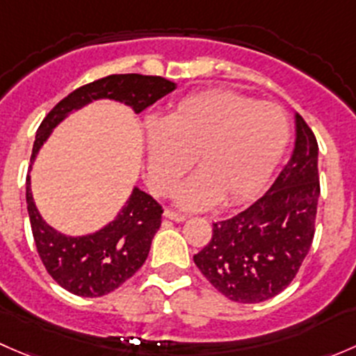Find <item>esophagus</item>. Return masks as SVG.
<instances>
[{"label": "esophagus", "instance_id": "esophagus-1", "mask_svg": "<svg viewBox=\"0 0 356 356\" xmlns=\"http://www.w3.org/2000/svg\"><path fill=\"white\" fill-rule=\"evenodd\" d=\"M163 217L168 218V220H174V222H184L186 220V215L177 213V211H174V210H168V208L163 211Z\"/></svg>", "mask_w": 356, "mask_h": 356}]
</instances>
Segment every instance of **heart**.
<instances>
[{
  "mask_svg": "<svg viewBox=\"0 0 356 356\" xmlns=\"http://www.w3.org/2000/svg\"><path fill=\"white\" fill-rule=\"evenodd\" d=\"M148 181L158 195L177 193V203L201 210L224 201L236 204L257 195L289 141V120L275 103L231 89H208L179 99L163 120L146 122Z\"/></svg>",
  "mask_w": 356,
  "mask_h": 356,
  "instance_id": "1",
  "label": "heart"
}]
</instances>
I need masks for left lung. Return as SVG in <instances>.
Listing matches in <instances>:
<instances>
[{
  "label": "left lung",
  "instance_id": "8db88e82",
  "mask_svg": "<svg viewBox=\"0 0 356 356\" xmlns=\"http://www.w3.org/2000/svg\"><path fill=\"white\" fill-rule=\"evenodd\" d=\"M293 155L267 193L246 210L215 222L195 264L211 286L238 303H260L296 277L315 234L321 196L318 145L300 113Z\"/></svg>",
  "mask_w": 356,
  "mask_h": 356
}]
</instances>
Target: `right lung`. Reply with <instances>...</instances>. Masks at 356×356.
Here are the masks:
<instances>
[{"label": "right lung", "mask_w": 356, "mask_h": 356, "mask_svg": "<svg viewBox=\"0 0 356 356\" xmlns=\"http://www.w3.org/2000/svg\"><path fill=\"white\" fill-rule=\"evenodd\" d=\"M175 89L174 82L158 75L115 74L72 91L53 106L41 122L32 146L31 167L53 129L74 110L95 99H115L141 113L149 105ZM25 200L35 248L48 274L72 294L84 298L105 296L131 279L146 261L153 236L160 229V204L141 189H132L131 198L117 217L88 236H65L46 224L35 208L27 174Z\"/></svg>", "instance_id": "1"}]
</instances>
